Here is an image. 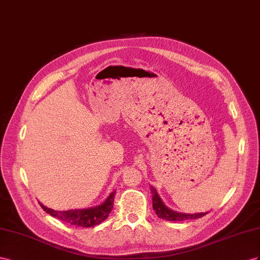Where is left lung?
Returning <instances> with one entry per match:
<instances>
[{
  "mask_svg": "<svg viewBox=\"0 0 260 260\" xmlns=\"http://www.w3.org/2000/svg\"><path fill=\"white\" fill-rule=\"evenodd\" d=\"M152 191V207L155 211V214L161 219H165L168 221H185V220H194L204 217L207 212L203 213H180L175 212L171 209H169L166 205H163L161 198L157 194V190H155L152 186H150Z\"/></svg>",
  "mask_w": 260,
  "mask_h": 260,
  "instance_id": "1",
  "label": "left lung"
}]
</instances>
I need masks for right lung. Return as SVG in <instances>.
<instances>
[{"mask_svg":"<svg viewBox=\"0 0 260 260\" xmlns=\"http://www.w3.org/2000/svg\"><path fill=\"white\" fill-rule=\"evenodd\" d=\"M116 191H112L107 198L103 204L92 207L88 209H75V210H66V211H56L47 208L46 206L40 204L41 208L47 213L51 214L58 220H61L65 223H70L73 225L83 226V228H90L97 224H100L101 222L105 221L110 214L111 210L113 209L114 203V195Z\"/></svg>","mask_w":260,"mask_h":260,"instance_id":"obj_1","label":"right lung"}]
</instances>
